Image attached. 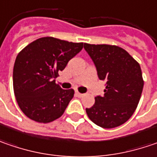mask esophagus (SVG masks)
Wrapping results in <instances>:
<instances>
[{
    "instance_id": "1",
    "label": "esophagus",
    "mask_w": 157,
    "mask_h": 157,
    "mask_svg": "<svg viewBox=\"0 0 157 157\" xmlns=\"http://www.w3.org/2000/svg\"><path fill=\"white\" fill-rule=\"evenodd\" d=\"M75 95H76L78 98H82V97H83V96H84L83 94H82V93H80V92H78V91L75 92Z\"/></svg>"
}]
</instances>
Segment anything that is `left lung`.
<instances>
[{"label": "left lung", "instance_id": "left-lung-1", "mask_svg": "<svg viewBox=\"0 0 157 157\" xmlns=\"http://www.w3.org/2000/svg\"><path fill=\"white\" fill-rule=\"evenodd\" d=\"M100 80L106 82L103 97L86 108L88 117L103 128H114L126 122L135 112L144 81L140 64L118 45L84 44Z\"/></svg>", "mask_w": 157, "mask_h": 157}]
</instances>
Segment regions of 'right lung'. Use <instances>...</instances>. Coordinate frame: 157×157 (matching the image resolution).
<instances>
[{
	"label": "right lung",
	"instance_id": "1",
	"mask_svg": "<svg viewBox=\"0 0 157 157\" xmlns=\"http://www.w3.org/2000/svg\"><path fill=\"white\" fill-rule=\"evenodd\" d=\"M82 47L83 43L44 37L19 52L13 69V88L25 116L44 124L62 116L75 90L61 89L55 78Z\"/></svg>",
	"mask_w": 157,
	"mask_h": 157
}]
</instances>
